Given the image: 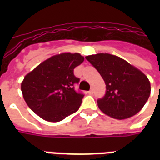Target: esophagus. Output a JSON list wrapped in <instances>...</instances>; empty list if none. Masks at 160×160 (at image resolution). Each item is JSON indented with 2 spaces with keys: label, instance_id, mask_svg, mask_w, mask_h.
<instances>
[{
  "label": "esophagus",
  "instance_id": "1",
  "mask_svg": "<svg viewBox=\"0 0 160 160\" xmlns=\"http://www.w3.org/2000/svg\"><path fill=\"white\" fill-rule=\"evenodd\" d=\"M88 92H89V94H92L93 93V90H92V89H91V90L89 91Z\"/></svg>",
  "mask_w": 160,
  "mask_h": 160
}]
</instances>
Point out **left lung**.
<instances>
[{"instance_id":"obj_1","label":"left lung","mask_w":160,"mask_h":160,"mask_svg":"<svg viewBox=\"0 0 160 160\" xmlns=\"http://www.w3.org/2000/svg\"><path fill=\"white\" fill-rule=\"evenodd\" d=\"M86 59L98 70L106 85L103 98L97 100L104 114L126 119L141 111L151 92L148 77L125 60L111 54L87 56Z\"/></svg>"}]
</instances>
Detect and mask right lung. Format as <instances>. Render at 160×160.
<instances>
[{
	"mask_svg": "<svg viewBox=\"0 0 160 160\" xmlns=\"http://www.w3.org/2000/svg\"><path fill=\"white\" fill-rule=\"evenodd\" d=\"M80 54L62 53L39 64L24 78L23 97L30 109L48 122H60L76 112L84 94L74 86L80 82L74 68L83 62Z\"/></svg>",
	"mask_w": 160,
	"mask_h": 160,
	"instance_id": "obj_1",
	"label": "right lung"
}]
</instances>
